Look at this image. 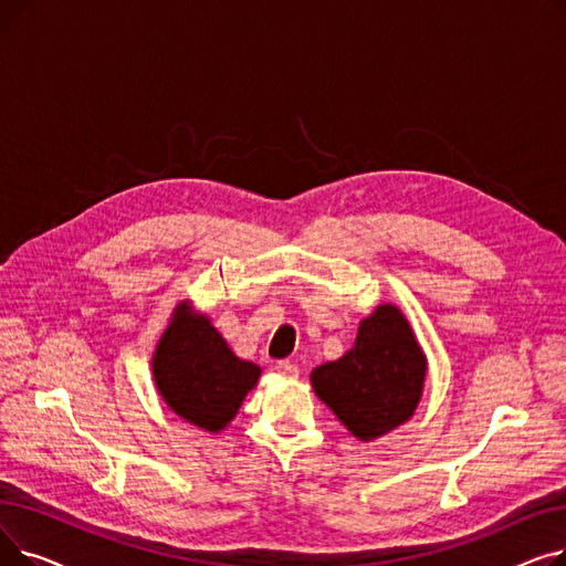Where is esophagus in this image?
<instances>
[{"label": "esophagus", "mask_w": 566, "mask_h": 566, "mask_svg": "<svg viewBox=\"0 0 566 566\" xmlns=\"http://www.w3.org/2000/svg\"><path fill=\"white\" fill-rule=\"evenodd\" d=\"M275 369H277V374H282V376H286V378H295V376H298V367H295L291 360H280V363L275 365Z\"/></svg>", "instance_id": "34e87169"}]
</instances>
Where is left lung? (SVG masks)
Returning a JSON list of instances; mask_svg holds the SVG:
<instances>
[{"label":"left lung","instance_id":"left-lung-1","mask_svg":"<svg viewBox=\"0 0 566 566\" xmlns=\"http://www.w3.org/2000/svg\"><path fill=\"white\" fill-rule=\"evenodd\" d=\"M424 374V353L408 321L397 307L380 305L360 323L344 358L312 371V388L355 438L374 440L415 412Z\"/></svg>","mask_w":566,"mask_h":566}]
</instances>
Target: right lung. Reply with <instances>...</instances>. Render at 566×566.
Here are the masks:
<instances>
[{
	"mask_svg": "<svg viewBox=\"0 0 566 566\" xmlns=\"http://www.w3.org/2000/svg\"><path fill=\"white\" fill-rule=\"evenodd\" d=\"M261 369L235 358L208 318L178 307L154 358V378L167 406L184 420L220 431L254 388Z\"/></svg>",
	"mask_w": 566,
	"mask_h": 566,
	"instance_id": "obj_1",
	"label": "right lung"
}]
</instances>
